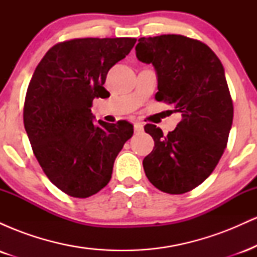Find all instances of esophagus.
I'll use <instances>...</instances> for the list:
<instances>
[{"label": "esophagus", "mask_w": 257, "mask_h": 257, "mask_svg": "<svg viewBox=\"0 0 257 257\" xmlns=\"http://www.w3.org/2000/svg\"><path fill=\"white\" fill-rule=\"evenodd\" d=\"M134 131H135V133H141V132H143V131H144L143 123L135 122V123H134Z\"/></svg>", "instance_id": "34e87169"}]
</instances>
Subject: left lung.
I'll list each match as a JSON object with an SVG mask.
<instances>
[{"mask_svg": "<svg viewBox=\"0 0 257 257\" xmlns=\"http://www.w3.org/2000/svg\"><path fill=\"white\" fill-rule=\"evenodd\" d=\"M135 51L139 60L155 67L156 100L174 105L182 116L167 135L145 125L155 147L144 158V170L163 192H188L213 173L226 149L233 104L225 70L206 44L181 35L141 37Z\"/></svg>", "mask_w": 257, "mask_h": 257, "instance_id": "1", "label": "left lung"}]
</instances>
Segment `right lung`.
Instances as JSON below:
<instances>
[{
	"label": "right lung",
	"mask_w": 257,
	"mask_h": 257,
	"mask_svg": "<svg viewBox=\"0 0 257 257\" xmlns=\"http://www.w3.org/2000/svg\"><path fill=\"white\" fill-rule=\"evenodd\" d=\"M137 40L77 38L53 46L37 65L26 91L24 126L44 174L59 190L87 198L111 180L114 159L132 123L95 122L91 104L108 98V70Z\"/></svg>",
	"instance_id": "obj_1"
}]
</instances>
